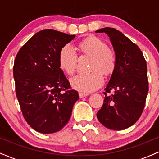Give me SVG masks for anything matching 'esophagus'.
Returning a JSON list of instances; mask_svg holds the SVG:
<instances>
[{
  "label": "esophagus",
  "instance_id": "obj_1",
  "mask_svg": "<svg viewBox=\"0 0 159 159\" xmlns=\"http://www.w3.org/2000/svg\"><path fill=\"white\" fill-rule=\"evenodd\" d=\"M79 96H80V98H84V97H85V96H88V94L87 93H79Z\"/></svg>",
  "mask_w": 159,
  "mask_h": 159
}]
</instances>
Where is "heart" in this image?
Segmentation results:
<instances>
[{
	"label": "heart",
	"instance_id": "heart-1",
	"mask_svg": "<svg viewBox=\"0 0 159 159\" xmlns=\"http://www.w3.org/2000/svg\"><path fill=\"white\" fill-rule=\"evenodd\" d=\"M82 53L92 56L90 73L79 74L71 79L70 83L75 90L80 92L90 93L99 88L104 83L103 74H108L114 70L116 63L114 53L107 48L103 40L96 36H90L78 44ZM78 54L71 45H66L59 54V65L68 75H72L77 65ZM100 70H98V69Z\"/></svg>",
	"mask_w": 159,
	"mask_h": 159
}]
</instances>
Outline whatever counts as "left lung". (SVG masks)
Listing matches in <instances>:
<instances>
[{"label": "left lung", "instance_id": "obj_1", "mask_svg": "<svg viewBox=\"0 0 159 159\" xmlns=\"http://www.w3.org/2000/svg\"><path fill=\"white\" fill-rule=\"evenodd\" d=\"M96 33L108 36L116 57L103 105L96 115L107 129L123 130L138 121L145 106L149 90L147 62L138 45L119 30L105 27ZM111 90L114 93L107 95Z\"/></svg>", "mask_w": 159, "mask_h": 159}]
</instances>
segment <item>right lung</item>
<instances>
[{"mask_svg": "<svg viewBox=\"0 0 159 159\" xmlns=\"http://www.w3.org/2000/svg\"><path fill=\"white\" fill-rule=\"evenodd\" d=\"M75 37L52 29L40 30L16 57V96L25 120L38 132L61 130L79 98L77 91L69 90L70 84L59 65L61 48Z\"/></svg>", "mask_w": 159, "mask_h": 159, "instance_id": "add662e5", "label": "right lung"}]
</instances>
